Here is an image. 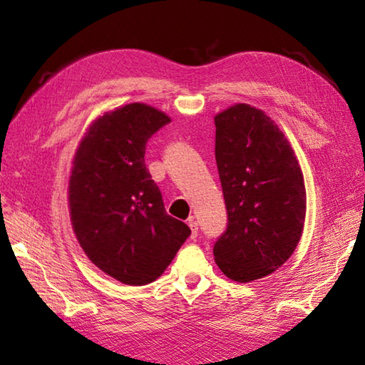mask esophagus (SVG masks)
<instances>
[{"mask_svg": "<svg viewBox=\"0 0 365 365\" xmlns=\"http://www.w3.org/2000/svg\"><path fill=\"white\" fill-rule=\"evenodd\" d=\"M188 226H190V229H191V238H196L197 234H199V227H197V222L195 221V218H192V216H190Z\"/></svg>", "mask_w": 365, "mask_h": 365, "instance_id": "obj_1", "label": "esophagus"}]
</instances>
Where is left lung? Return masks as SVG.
Listing matches in <instances>:
<instances>
[{
	"label": "left lung",
	"mask_w": 365,
	"mask_h": 365,
	"mask_svg": "<svg viewBox=\"0 0 365 365\" xmlns=\"http://www.w3.org/2000/svg\"><path fill=\"white\" fill-rule=\"evenodd\" d=\"M227 227L213 246L232 281L251 282L289 260L304 227L306 188L289 139L262 110L238 103L215 115Z\"/></svg>",
	"instance_id": "1"
}]
</instances>
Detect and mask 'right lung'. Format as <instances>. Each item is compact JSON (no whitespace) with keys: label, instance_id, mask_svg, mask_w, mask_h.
<instances>
[{"label":"right lung","instance_id":"right-lung-1","mask_svg":"<svg viewBox=\"0 0 365 365\" xmlns=\"http://www.w3.org/2000/svg\"><path fill=\"white\" fill-rule=\"evenodd\" d=\"M169 122L144 103L118 108L92 123L73 158L75 235L96 267L127 285L153 282L191 234L166 213L144 161L147 141Z\"/></svg>","mask_w":365,"mask_h":365}]
</instances>
